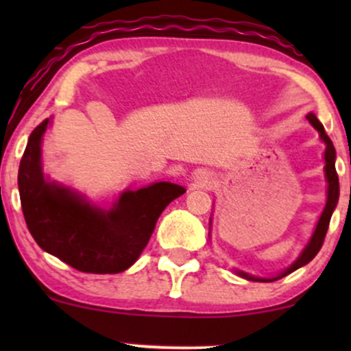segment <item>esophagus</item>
Returning a JSON list of instances; mask_svg holds the SVG:
<instances>
[{
  "label": "esophagus",
  "instance_id": "esophagus-1",
  "mask_svg": "<svg viewBox=\"0 0 351 351\" xmlns=\"http://www.w3.org/2000/svg\"><path fill=\"white\" fill-rule=\"evenodd\" d=\"M198 180H199V181H206V180H208V175H206V173H199Z\"/></svg>",
  "mask_w": 351,
  "mask_h": 351
}]
</instances>
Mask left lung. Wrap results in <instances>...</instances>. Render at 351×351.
Segmentation results:
<instances>
[{"label":"left lung","mask_w":351,"mask_h":351,"mask_svg":"<svg viewBox=\"0 0 351 351\" xmlns=\"http://www.w3.org/2000/svg\"><path fill=\"white\" fill-rule=\"evenodd\" d=\"M307 120H308L310 123H312V127L315 128L318 134H320L322 142L325 143V155H324V160H325V178H327V183H328L327 204H325L324 213H322L320 219H318V223H317V226H315V231H313L312 237H310L308 244L305 245V249H304V251H302V254H300L299 257H297V261L291 265V267L285 269L284 272L277 274L276 277H254V276H249V274H245L243 271H237V274H239L241 277H244V279H247V280H261V282L279 280V279H282V277L287 276V274L297 271V269L302 267V265L308 264L310 261H312L313 257L317 256V252L320 251L322 244H324L325 234H327V231H328L330 217H332L333 209L337 208L338 196H340V186H338V175H337V170H335L337 153H335V147H333L332 140H330L328 135L325 134L324 125L320 123V120L317 119L315 114H308L307 115Z\"/></svg>","instance_id":"obj_1"}]
</instances>
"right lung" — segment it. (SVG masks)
<instances>
[{"label":"right lung","instance_id":"right-lung-1","mask_svg":"<svg viewBox=\"0 0 351 351\" xmlns=\"http://www.w3.org/2000/svg\"><path fill=\"white\" fill-rule=\"evenodd\" d=\"M49 119L34 128L19 163L18 188L24 219L41 249L80 272L127 271L150 241L163 209L186 189L158 181L127 189L114 206L104 209L44 178L41 142Z\"/></svg>","mask_w":351,"mask_h":351}]
</instances>
